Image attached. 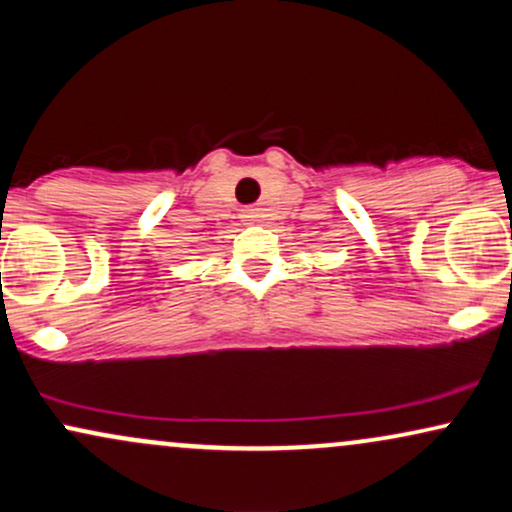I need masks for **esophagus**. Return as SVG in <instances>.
Returning a JSON list of instances; mask_svg holds the SVG:
<instances>
[{
	"label": "esophagus",
	"mask_w": 512,
	"mask_h": 512,
	"mask_svg": "<svg viewBox=\"0 0 512 512\" xmlns=\"http://www.w3.org/2000/svg\"><path fill=\"white\" fill-rule=\"evenodd\" d=\"M257 219H260V214H257V209H252V207L243 209V221H245V223H255Z\"/></svg>",
	"instance_id": "esophagus-1"
}]
</instances>
